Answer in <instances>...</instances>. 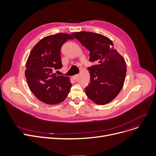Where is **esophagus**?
<instances>
[{"mask_svg": "<svg viewBox=\"0 0 156 156\" xmlns=\"http://www.w3.org/2000/svg\"><path fill=\"white\" fill-rule=\"evenodd\" d=\"M78 76V75H74V76H73L72 77H71V79H73V80H76V78H77V77Z\"/></svg>", "mask_w": 156, "mask_h": 156, "instance_id": "1", "label": "esophagus"}]
</instances>
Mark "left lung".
I'll return each instance as SVG.
<instances>
[{
	"instance_id": "obj_1",
	"label": "left lung",
	"mask_w": 156,
	"mask_h": 156,
	"mask_svg": "<svg viewBox=\"0 0 156 156\" xmlns=\"http://www.w3.org/2000/svg\"><path fill=\"white\" fill-rule=\"evenodd\" d=\"M90 51V62L96 64L88 68L90 82L85 90L90 99L98 104L112 101L123 86L126 64L115 49L112 41L101 34L80 31L71 34Z\"/></svg>"
}]
</instances>
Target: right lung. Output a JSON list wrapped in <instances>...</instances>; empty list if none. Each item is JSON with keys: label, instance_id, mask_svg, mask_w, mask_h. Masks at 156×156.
Masks as SVG:
<instances>
[{"label": "right lung", "instance_id": "add662e5", "mask_svg": "<svg viewBox=\"0 0 156 156\" xmlns=\"http://www.w3.org/2000/svg\"><path fill=\"white\" fill-rule=\"evenodd\" d=\"M70 39L74 38L62 33L44 37L32 48L27 61L25 76L30 90L45 104L60 103L69 92V78L56 75L53 71L62 68L61 47Z\"/></svg>", "mask_w": 156, "mask_h": 156}]
</instances>
